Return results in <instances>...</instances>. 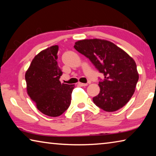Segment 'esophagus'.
Listing matches in <instances>:
<instances>
[{
    "label": "esophagus",
    "instance_id": "1",
    "mask_svg": "<svg viewBox=\"0 0 156 156\" xmlns=\"http://www.w3.org/2000/svg\"><path fill=\"white\" fill-rule=\"evenodd\" d=\"M78 85L82 86V87H83V86H87V83H78Z\"/></svg>",
    "mask_w": 156,
    "mask_h": 156
}]
</instances>
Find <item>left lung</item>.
I'll list each match as a JSON object with an SVG mask.
<instances>
[{
    "mask_svg": "<svg viewBox=\"0 0 156 156\" xmlns=\"http://www.w3.org/2000/svg\"><path fill=\"white\" fill-rule=\"evenodd\" d=\"M74 48L104 74V80L99 81L100 93L93 98L94 104L108 112L125 106L133 96L139 78L134 60L112 42L101 39L78 41Z\"/></svg>",
    "mask_w": 156,
    "mask_h": 156,
    "instance_id": "8db88e82",
    "label": "left lung"
}]
</instances>
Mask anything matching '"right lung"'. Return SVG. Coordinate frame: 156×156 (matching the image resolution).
I'll use <instances>...</instances> for the list:
<instances>
[{"label": "right lung", "instance_id": "obj_1", "mask_svg": "<svg viewBox=\"0 0 156 156\" xmlns=\"http://www.w3.org/2000/svg\"><path fill=\"white\" fill-rule=\"evenodd\" d=\"M58 51V45L41 51L25 73L28 95L37 109L51 117L62 115L68 109L75 87L59 80L62 72L57 62Z\"/></svg>", "mask_w": 156, "mask_h": 156}]
</instances>
